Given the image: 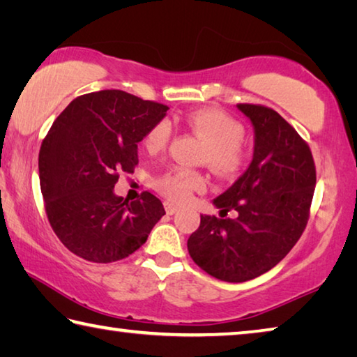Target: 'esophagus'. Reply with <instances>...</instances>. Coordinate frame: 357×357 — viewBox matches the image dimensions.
Instances as JSON below:
<instances>
[{"mask_svg":"<svg viewBox=\"0 0 357 357\" xmlns=\"http://www.w3.org/2000/svg\"><path fill=\"white\" fill-rule=\"evenodd\" d=\"M164 206H165L167 214L173 215V214H176V213H178V206H176V204H173V203H170V202H165V203H164Z\"/></svg>","mask_w":357,"mask_h":357,"instance_id":"esophagus-1","label":"esophagus"}]
</instances>
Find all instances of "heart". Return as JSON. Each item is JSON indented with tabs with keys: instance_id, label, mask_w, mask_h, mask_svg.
Wrapping results in <instances>:
<instances>
[{
	"instance_id": "obj_1",
	"label": "heart",
	"mask_w": 357,
	"mask_h": 357,
	"mask_svg": "<svg viewBox=\"0 0 357 357\" xmlns=\"http://www.w3.org/2000/svg\"><path fill=\"white\" fill-rule=\"evenodd\" d=\"M185 124L208 142L209 148L204 160L220 174H234L243 168L245 153L241 142L244 138V128L238 119L229 116L217 108H203L187 114ZM172 138V123L162 119L155 123L144 137V146L149 153H159L164 149ZM206 179L202 173L173 168L157 181V189L173 202L185 203L193 192L203 190Z\"/></svg>"
}]
</instances>
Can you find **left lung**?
<instances>
[{
  "label": "left lung",
  "mask_w": 357,
  "mask_h": 357,
  "mask_svg": "<svg viewBox=\"0 0 357 357\" xmlns=\"http://www.w3.org/2000/svg\"><path fill=\"white\" fill-rule=\"evenodd\" d=\"M253 126V157L231 187L214 198L220 214L202 215L187 249L193 261L223 282L268 273L298 243L309 220L317 172L309 144L273 108L238 104Z\"/></svg>",
  "instance_id": "8db88e82"
}]
</instances>
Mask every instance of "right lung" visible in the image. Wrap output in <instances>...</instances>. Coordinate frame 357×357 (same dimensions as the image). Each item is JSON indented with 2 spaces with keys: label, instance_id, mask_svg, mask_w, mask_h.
I'll use <instances>...</instances> for the list:
<instances>
[{
  "label": "right lung",
  "instance_id": "obj_1",
  "mask_svg": "<svg viewBox=\"0 0 357 357\" xmlns=\"http://www.w3.org/2000/svg\"><path fill=\"white\" fill-rule=\"evenodd\" d=\"M168 107L104 89L70 102L39 151L40 192L59 241L80 258L112 263L146 243L165 214L153 193L129 202L114 193L119 173H134L138 143Z\"/></svg>",
  "mask_w": 357,
  "mask_h": 357
}]
</instances>
